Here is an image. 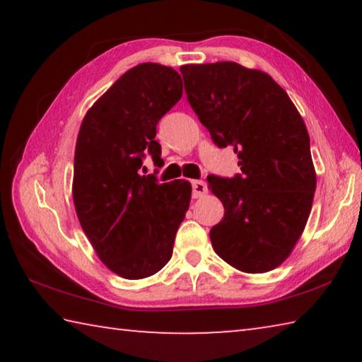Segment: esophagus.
Listing matches in <instances>:
<instances>
[{"label": "esophagus", "instance_id": "obj_1", "mask_svg": "<svg viewBox=\"0 0 362 362\" xmlns=\"http://www.w3.org/2000/svg\"><path fill=\"white\" fill-rule=\"evenodd\" d=\"M192 189H193V198H201L207 193V185L203 180H192Z\"/></svg>", "mask_w": 362, "mask_h": 362}]
</instances>
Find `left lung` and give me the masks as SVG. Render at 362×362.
Segmentation results:
<instances>
[{
	"mask_svg": "<svg viewBox=\"0 0 362 362\" xmlns=\"http://www.w3.org/2000/svg\"><path fill=\"white\" fill-rule=\"evenodd\" d=\"M180 73L201 124L220 148H235L241 166L233 179L207 175L225 207L212 247L240 272H269L291 255L313 206L316 173L302 116L265 71L216 62Z\"/></svg>",
	"mask_w": 362,
	"mask_h": 362,
	"instance_id": "obj_1",
	"label": "left lung"
}]
</instances>
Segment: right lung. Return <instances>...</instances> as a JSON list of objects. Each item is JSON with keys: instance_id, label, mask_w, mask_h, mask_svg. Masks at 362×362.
I'll list each match as a JSON object with an SVG mask.
<instances>
[{"instance_id": "obj_1", "label": "right lung", "mask_w": 362, "mask_h": 362, "mask_svg": "<svg viewBox=\"0 0 362 362\" xmlns=\"http://www.w3.org/2000/svg\"><path fill=\"white\" fill-rule=\"evenodd\" d=\"M182 93L173 66L140 64L88 110L79 127L76 216L99 259L126 279L148 278L166 265L189 207V182L158 183L139 173L145 155L163 161L156 124Z\"/></svg>"}]
</instances>
